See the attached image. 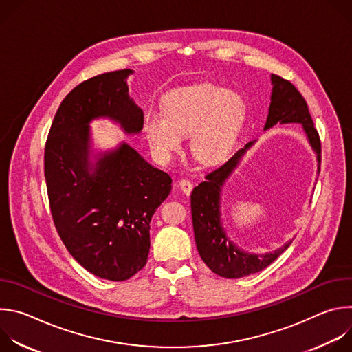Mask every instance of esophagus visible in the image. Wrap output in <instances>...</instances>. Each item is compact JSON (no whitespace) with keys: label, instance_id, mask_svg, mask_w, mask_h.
<instances>
[{"label":"esophagus","instance_id":"1","mask_svg":"<svg viewBox=\"0 0 352 352\" xmlns=\"http://www.w3.org/2000/svg\"><path fill=\"white\" fill-rule=\"evenodd\" d=\"M178 185H179L181 190H182L185 195H190V192H192V189H193V184H192L189 179H181V181L178 182Z\"/></svg>","mask_w":352,"mask_h":352}]
</instances>
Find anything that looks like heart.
Wrapping results in <instances>:
<instances>
[{
    "label": "heart",
    "instance_id": "heart-1",
    "mask_svg": "<svg viewBox=\"0 0 352 352\" xmlns=\"http://www.w3.org/2000/svg\"><path fill=\"white\" fill-rule=\"evenodd\" d=\"M163 110L144 116L143 131L152 152L167 160L190 135L192 155L204 164L221 162L235 140L243 104L241 98L216 85H197L170 91Z\"/></svg>",
    "mask_w": 352,
    "mask_h": 352
}]
</instances>
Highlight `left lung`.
Listing matches in <instances>:
<instances>
[{"instance_id":"8db88e82","label":"left lung","mask_w":352,"mask_h":352,"mask_svg":"<svg viewBox=\"0 0 352 352\" xmlns=\"http://www.w3.org/2000/svg\"><path fill=\"white\" fill-rule=\"evenodd\" d=\"M273 91L272 103L265 129L274 126L277 122L302 124L312 148L318 155V170L320 173V138L314 125L305 98L298 89L287 79L278 75H272ZM254 144L249 142L223 166L210 171L204 182L193 188L190 195V209L195 241L199 255L205 265L216 274L226 278H241L249 274H255L273 263L292 241L273 252L259 255L249 254L235 246L226 231L220 219V192L226 179L234 171L239 159L246 148Z\"/></svg>"}]
</instances>
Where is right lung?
I'll return each instance as SVG.
<instances>
[{
  "label": "right lung",
  "instance_id": "right-lung-1",
  "mask_svg": "<svg viewBox=\"0 0 352 352\" xmlns=\"http://www.w3.org/2000/svg\"><path fill=\"white\" fill-rule=\"evenodd\" d=\"M131 69L93 76L60 104L44 147V177L54 226L74 259L91 274L124 281L142 270L150 220L173 179L126 143L89 162V122L109 117L126 133L143 128L128 96Z\"/></svg>",
  "mask_w": 352,
  "mask_h": 352
}]
</instances>
